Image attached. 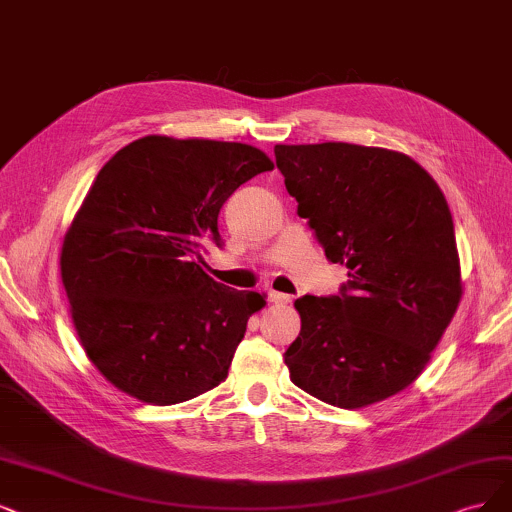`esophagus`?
Returning a JSON list of instances; mask_svg holds the SVG:
<instances>
[{"label": "esophagus", "instance_id": "obj_1", "mask_svg": "<svg viewBox=\"0 0 512 512\" xmlns=\"http://www.w3.org/2000/svg\"><path fill=\"white\" fill-rule=\"evenodd\" d=\"M268 299L272 301V304H289L291 301V295H287V293H278V291H268Z\"/></svg>", "mask_w": 512, "mask_h": 512}]
</instances>
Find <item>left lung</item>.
Returning <instances> with one entry per match:
<instances>
[{"instance_id":"8db88e82","label":"left lung","mask_w":512,"mask_h":512,"mask_svg":"<svg viewBox=\"0 0 512 512\" xmlns=\"http://www.w3.org/2000/svg\"><path fill=\"white\" fill-rule=\"evenodd\" d=\"M297 215L348 282L295 301L291 382L323 403L367 407L401 392L430 361L462 299L447 200L401 151L352 143L276 145Z\"/></svg>"}]
</instances>
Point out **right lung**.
I'll return each mask as SVG.
<instances>
[{
  "label": "right lung",
  "instance_id": "add662e5",
  "mask_svg": "<svg viewBox=\"0 0 512 512\" xmlns=\"http://www.w3.org/2000/svg\"><path fill=\"white\" fill-rule=\"evenodd\" d=\"M244 143L149 135L94 179L61 249V278L90 363L118 390L175 405L219 386L266 306L200 268L223 202L272 170Z\"/></svg>",
  "mask_w": 512,
  "mask_h": 512
}]
</instances>
